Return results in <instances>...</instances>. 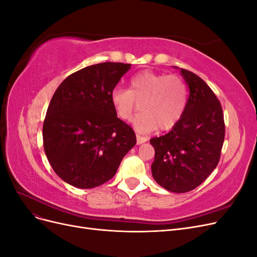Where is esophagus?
Instances as JSON below:
<instances>
[{"instance_id": "34e87169", "label": "esophagus", "mask_w": 257, "mask_h": 257, "mask_svg": "<svg viewBox=\"0 0 257 257\" xmlns=\"http://www.w3.org/2000/svg\"><path fill=\"white\" fill-rule=\"evenodd\" d=\"M136 139H137V144L138 145H142V144L147 142V138L142 136V135H139V134H136Z\"/></svg>"}]
</instances>
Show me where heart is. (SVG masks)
I'll return each mask as SVG.
<instances>
[{
    "mask_svg": "<svg viewBox=\"0 0 257 257\" xmlns=\"http://www.w3.org/2000/svg\"><path fill=\"white\" fill-rule=\"evenodd\" d=\"M188 98V85L180 76L149 69L132 77L128 90L115 88L110 94L114 112L123 121L131 118L141 103L143 111L133 121L141 132L173 128L181 120Z\"/></svg>",
    "mask_w": 257,
    "mask_h": 257,
    "instance_id": "heart-1",
    "label": "heart"
}]
</instances>
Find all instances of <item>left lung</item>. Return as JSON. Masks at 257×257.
<instances>
[{"instance_id":"left-lung-1","label":"left lung","mask_w":257,"mask_h":257,"mask_svg":"<svg viewBox=\"0 0 257 257\" xmlns=\"http://www.w3.org/2000/svg\"><path fill=\"white\" fill-rule=\"evenodd\" d=\"M190 88L185 111L173 130L150 139L155 155L152 176L162 188L175 193L192 191L213 172L225 137L220 100L194 73L181 68Z\"/></svg>"}]
</instances>
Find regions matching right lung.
Instances as JSON below:
<instances>
[{"instance_id":"obj_1","label":"right lung","mask_w":257,"mask_h":257,"mask_svg":"<svg viewBox=\"0 0 257 257\" xmlns=\"http://www.w3.org/2000/svg\"><path fill=\"white\" fill-rule=\"evenodd\" d=\"M131 64L105 62L69 75L50 100L43 125L44 150L62 180L92 189L115 175L136 145L128 124L116 116L110 94Z\"/></svg>"}]
</instances>
